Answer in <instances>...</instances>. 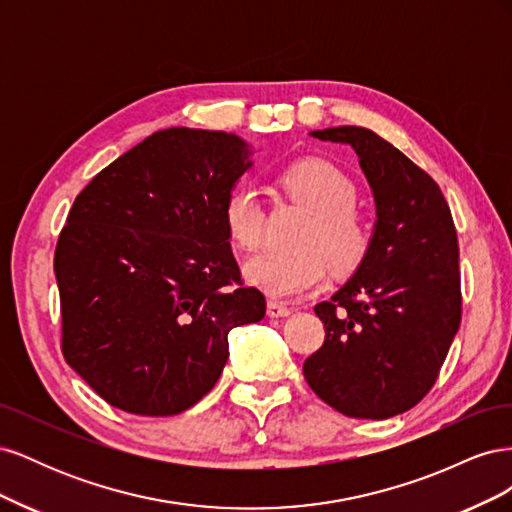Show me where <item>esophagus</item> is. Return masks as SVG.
Instances as JSON below:
<instances>
[{
    "mask_svg": "<svg viewBox=\"0 0 512 512\" xmlns=\"http://www.w3.org/2000/svg\"><path fill=\"white\" fill-rule=\"evenodd\" d=\"M267 316L269 318H284V316H290V307L277 303V301H269L267 303Z\"/></svg>",
    "mask_w": 512,
    "mask_h": 512,
    "instance_id": "obj_1",
    "label": "esophagus"
}]
</instances>
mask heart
Listing matches in <instances>:
<instances>
[{"instance_id":"b5f03b06","label":"heart","mask_w":512,"mask_h":512,"mask_svg":"<svg viewBox=\"0 0 512 512\" xmlns=\"http://www.w3.org/2000/svg\"><path fill=\"white\" fill-rule=\"evenodd\" d=\"M282 188L312 215L297 241V254H265L245 265L252 286L273 299H294L320 288L329 265L348 273L365 260L371 230L354 209L356 188L352 179L333 162L303 158L280 175ZM222 220L228 237L245 252L260 250L265 241V209L252 185L239 183L226 194Z\"/></svg>"}]
</instances>
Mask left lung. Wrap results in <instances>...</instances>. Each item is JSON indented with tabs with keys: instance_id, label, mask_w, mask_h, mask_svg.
Segmentation results:
<instances>
[{
	"instance_id": "1",
	"label": "left lung",
	"mask_w": 512,
	"mask_h": 512,
	"mask_svg": "<svg viewBox=\"0 0 512 512\" xmlns=\"http://www.w3.org/2000/svg\"><path fill=\"white\" fill-rule=\"evenodd\" d=\"M350 145L376 200L365 260L314 307L324 344L303 363L312 391L352 418H391L436 384L461 322L459 245L451 209L423 168L376 132L316 130Z\"/></svg>"
}]
</instances>
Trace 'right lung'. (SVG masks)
Masks as SVG:
<instances>
[{
	"label": "right lung",
	"instance_id": "add662e5",
	"mask_svg": "<svg viewBox=\"0 0 512 512\" xmlns=\"http://www.w3.org/2000/svg\"><path fill=\"white\" fill-rule=\"evenodd\" d=\"M250 156L235 134L168 128L76 196L53 262L61 352L106 404L141 416L192 408L222 374L228 333L265 318L222 220Z\"/></svg>",
	"mask_w": 512,
	"mask_h": 512
}]
</instances>
